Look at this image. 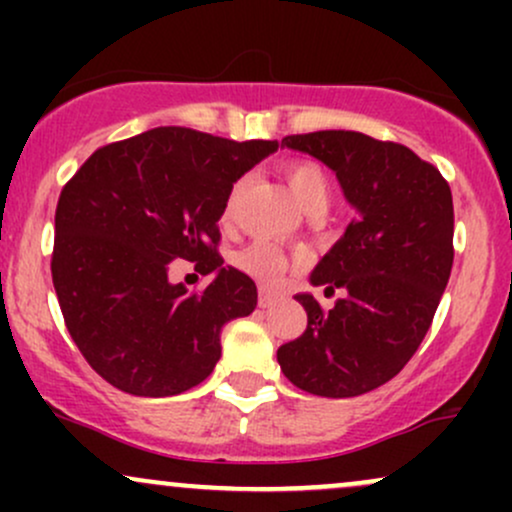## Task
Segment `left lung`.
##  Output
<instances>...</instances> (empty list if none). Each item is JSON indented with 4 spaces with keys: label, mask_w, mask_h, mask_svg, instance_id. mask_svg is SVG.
<instances>
[{
    "label": "left lung",
    "mask_w": 512,
    "mask_h": 512,
    "mask_svg": "<svg viewBox=\"0 0 512 512\" xmlns=\"http://www.w3.org/2000/svg\"><path fill=\"white\" fill-rule=\"evenodd\" d=\"M255 163L248 144L156 127L98 149L64 185L52 284L81 356L117 390H192L221 358L223 325L255 310V281L216 250L233 182ZM173 259L196 269L173 280Z\"/></svg>",
    "instance_id": "obj_1"
}]
</instances>
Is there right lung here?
I'll return each instance as SVG.
<instances>
[{"label":"right lung","instance_id":"right-lung-1","mask_svg":"<svg viewBox=\"0 0 512 512\" xmlns=\"http://www.w3.org/2000/svg\"><path fill=\"white\" fill-rule=\"evenodd\" d=\"M334 170L354 219L301 296L308 327L279 346L293 385L327 399L375 390L424 342L452 269V195L407 146L327 129L286 137Z\"/></svg>","mask_w":512,"mask_h":512}]
</instances>
